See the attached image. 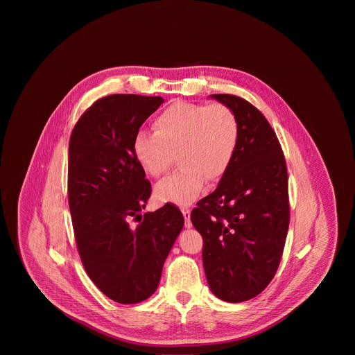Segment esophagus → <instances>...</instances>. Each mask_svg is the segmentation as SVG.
I'll use <instances>...</instances> for the list:
<instances>
[{"label": "esophagus", "instance_id": "obj_1", "mask_svg": "<svg viewBox=\"0 0 355 355\" xmlns=\"http://www.w3.org/2000/svg\"><path fill=\"white\" fill-rule=\"evenodd\" d=\"M181 212H182L184 219H185V227H187V229L192 227V223H191V211H189L188 208H182Z\"/></svg>", "mask_w": 355, "mask_h": 355}]
</instances>
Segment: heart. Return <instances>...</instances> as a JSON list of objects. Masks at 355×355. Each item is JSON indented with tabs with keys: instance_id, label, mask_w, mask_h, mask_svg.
<instances>
[{
	"instance_id": "1",
	"label": "heart",
	"mask_w": 355,
	"mask_h": 355,
	"mask_svg": "<svg viewBox=\"0 0 355 355\" xmlns=\"http://www.w3.org/2000/svg\"><path fill=\"white\" fill-rule=\"evenodd\" d=\"M155 135L139 132L133 156L150 177H162L178 157L181 168L155 188L163 204L188 207L205 188L229 171L240 139L236 114L225 104H192L177 101L153 122Z\"/></svg>"
}]
</instances>
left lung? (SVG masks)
I'll list each match as a JSON object with an SVG mask.
<instances>
[{
    "label": "left lung",
    "mask_w": 355,
    "mask_h": 355,
    "mask_svg": "<svg viewBox=\"0 0 355 355\" xmlns=\"http://www.w3.org/2000/svg\"><path fill=\"white\" fill-rule=\"evenodd\" d=\"M237 116L240 139L234 160L218 188L191 212L204 239L202 261L212 293L244 302L274 278L289 225L286 163L266 116L245 99L214 94Z\"/></svg>",
    "instance_id": "obj_1"
}]
</instances>
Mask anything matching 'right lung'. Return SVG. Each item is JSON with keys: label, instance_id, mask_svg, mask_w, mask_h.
I'll return each instance as SVG.
<instances>
[{"label": "right lung", "instance_id": "1", "mask_svg": "<svg viewBox=\"0 0 355 355\" xmlns=\"http://www.w3.org/2000/svg\"><path fill=\"white\" fill-rule=\"evenodd\" d=\"M162 96L114 94L78 119L69 144V207L83 266L110 299L130 305L159 286L164 261L184 226L177 207L140 215L151 184L133 156L143 122ZM140 217L132 228L128 220Z\"/></svg>", "mask_w": 355, "mask_h": 355}]
</instances>
